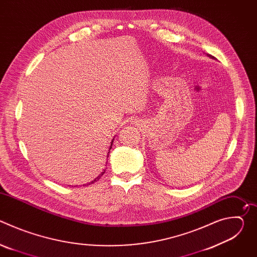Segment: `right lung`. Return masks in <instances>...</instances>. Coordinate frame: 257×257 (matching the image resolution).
<instances>
[{
    "label": "right lung",
    "instance_id": "1",
    "mask_svg": "<svg viewBox=\"0 0 257 257\" xmlns=\"http://www.w3.org/2000/svg\"><path fill=\"white\" fill-rule=\"evenodd\" d=\"M113 142H114V138H113V140H112V143H111V148H109V150H111V149H112V145H113ZM108 153H109V152H108ZM104 172H105V170H103V172H101V174H99V175H98V176H97V177H96V178H95V179H94V180H93V181H92V182H90V183H88V184H86V185H87V186H88V185H90V184H92V183H94V182H96V181H98V180H99V179H100V177H101V176H102V175H103V174H104ZM83 186H84V185H83Z\"/></svg>",
    "mask_w": 257,
    "mask_h": 257
}]
</instances>
